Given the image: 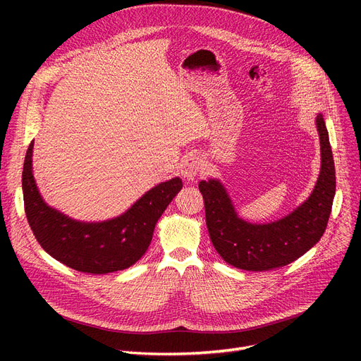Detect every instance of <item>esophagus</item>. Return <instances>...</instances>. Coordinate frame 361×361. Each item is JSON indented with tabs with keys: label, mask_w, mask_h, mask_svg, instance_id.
Wrapping results in <instances>:
<instances>
[{
	"label": "esophagus",
	"mask_w": 361,
	"mask_h": 361,
	"mask_svg": "<svg viewBox=\"0 0 361 361\" xmlns=\"http://www.w3.org/2000/svg\"><path fill=\"white\" fill-rule=\"evenodd\" d=\"M180 171H181V176L184 178H187L188 181H193L199 173L203 168V159L196 155V154H190V155H185L181 159V165H180Z\"/></svg>",
	"instance_id": "34e87169"
}]
</instances>
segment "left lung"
Listing matches in <instances>:
<instances>
[{
	"mask_svg": "<svg viewBox=\"0 0 361 361\" xmlns=\"http://www.w3.org/2000/svg\"><path fill=\"white\" fill-rule=\"evenodd\" d=\"M316 126L320 139V174L310 197L286 218L250 224L237 216L231 199L218 180L200 181L206 226L219 256L234 268L271 271L297 260L324 235L335 196V165L322 114Z\"/></svg>",
	"mask_w": 361,
	"mask_h": 361,
	"instance_id": "8db88e82",
	"label": "left lung"
}]
</instances>
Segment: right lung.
<instances>
[{"label":"right lung","instance_id":"obj_1","mask_svg":"<svg viewBox=\"0 0 361 361\" xmlns=\"http://www.w3.org/2000/svg\"><path fill=\"white\" fill-rule=\"evenodd\" d=\"M33 142L23 164V199L27 222L42 249L66 267L85 274H109L130 268L147 250L155 225L181 190V180L161 183L118 218L80 222L49 207L32 174Z\"/></svg>","mask_w":361,"mask_h":361}]
</instances>
